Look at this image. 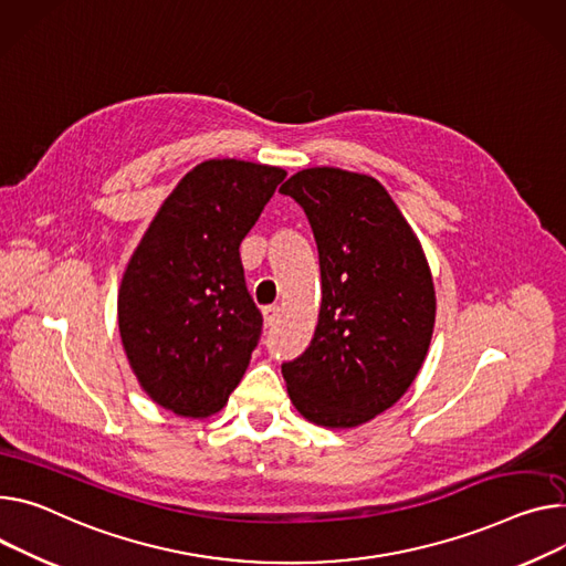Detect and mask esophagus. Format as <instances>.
I'll return each mask as SVG.
<instances>
[{
  "label": "esophagus",
  "instance_id": "esophagus-1",
  "mask_svg": "<svg viewBox=\"0 0 566 566\" xmlns=\"http://www.w3.org/2000/svg\"><path fill=\"white\" fill-rule=\"evenodd\" d=\"M281 317V308L279 306H265L263 308V319H265V326H272L276 319Z\"/></svg>",
  "mask_w": 566,
  "mask_h": 566
}]
</instances>
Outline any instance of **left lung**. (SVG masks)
Returning a JSON list of instances; mask_svg holds the SVG:
<instances>
[{"label": "left lung", "instance_id": "1", "mask_svg": "<svg viewBox=\"0 0 566 566\" xmlns=\"http://www.w3.org/2000/svg\"><path fill=\"white\" fill-rule=\"evenodd\" d=\"M315 233L322 306L315 337L283 378L292 406L324 428H356L417 378L434 326V285L419 238L367 174L301 169L281 186Z\"/></svg>", "mask_w": 566, "mask_h": 566}]
</instances>
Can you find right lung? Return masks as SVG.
Returning a JSON list of instances; mask_svg holds the SVG:
<instances>
[{
  "label": "right lung",
  "mask_w": 566,
  "mask_h": 566,
  "mask_svg": "<svg viewBox=\"0 0 566 566\" xmlns=\"http://www.w3.org/2000/svg\"><path fill=\"white\" fill-rule=\"evenodd\" d=\"M285 169L235 158L192 167L158 208L124 270L117 324L147 397L179 417L220 412L263 331L240 244Z\"/></svg>",
  "instance_id": "add662e5"
}]
</instances>
